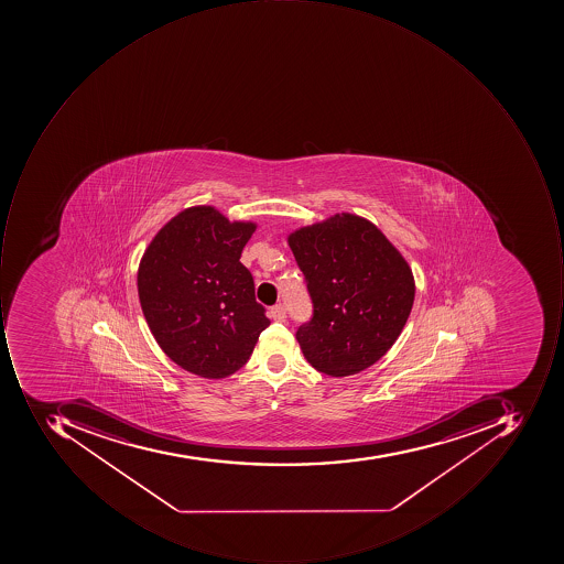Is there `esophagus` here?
Here are the masks:
<instances>
[{
  "instance_id": "34e87169",
  "label": "esophagus",
  "mask_w": 564,
  "mask_h": 564,
  "mask_svg": "<svg viewBox=\"0 0 564 564\" xmlns=\"http://www.w3.org/2000/svg\"><path fill=\"white\" fill-rule=\"evenodd\" d=\"M271 317L274 318V321L283 322L284 318H286V310H284V305H281V303H278V305L271 306Z\"/></svg>"
}]
</instances>
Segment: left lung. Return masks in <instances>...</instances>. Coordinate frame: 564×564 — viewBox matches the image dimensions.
I'll return each mask as SVG.
<instances>
[{
  "mask_svg": "<svg viewBox=\"0 0 564 564\" xmlns=\"http://www.w3.org/2000/svg\"><path fill=\"white\" fill-rule=\"evenodd\" d=\"M312 300L296 340L306 361L343 378L369 368L402 334L415 299L412 269L366 218L337 214L288 237Z\"/></svg>",
  "mask_w": 564,
  "mask_h": 564,
  "instance_id": "1",
  "label": "left lung"
}]
</instances>
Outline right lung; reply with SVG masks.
Listing matches in <instances>:
<instances>
[{
  "instance_id": "right-lung-1",
  "label": "right lung",
  "mask_w": 564,
  "mask_h": 564,
  "mask_svg": "<svg viewBox=\"0 0 564 564\" xmlns=\"http://www.w3.org/2000/svg\"><path fill=\"white\" fill-rule=\"evenodd\" d=\"M254 230L214 207L188 208L159 230L140 261L137 286L152 335L193 375L218 380L239 371L269 325L240 262Z\"/></svg>"
}]
</instances>
